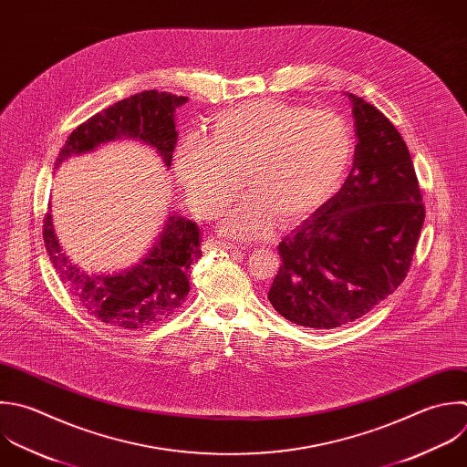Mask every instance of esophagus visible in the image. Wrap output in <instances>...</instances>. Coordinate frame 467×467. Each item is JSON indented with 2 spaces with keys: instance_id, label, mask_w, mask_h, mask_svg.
Listing matches in <instances>:
<instances>
[{
  "instance_id": "obj_1",
  "label": "esophagus",
  "mask_w": 467,
  "mask_h": 467,
  "mask_svg": "<svg viewBox=\"0 0 467 467\" xmlns=\"http://www.w3.org/2000/svg\"><path fill=\"white\" fill-rule=\"evenodd\" d=\"M204 248L206 250H213V248H224V250H239V246L235 243H228V241H221L215 237H208L204 241Z\"/></svg>"
}]
</instances>
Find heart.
Here are the masks:
<instances>
[{
  "instance_id": "1",
  "label": "heart",
  "mask_w": 467,
  "mask_h": 467,
  "mask_svg": "<svg viewBox=\"0 0 467 467\" xmlns=\"http://www.w3.org/2000/svg\"><path fill=\"white\" fill-rule=\"evenodd\" d=\"M352 159L354 135L341 117L263 99L219 113L210 140L199 133L182 139L175 175L201 217L221 213L244 175L254 199L230 215L226 230L254 234L268 213L288 223L328 201Z\"/></svg>"
}]
</instances>
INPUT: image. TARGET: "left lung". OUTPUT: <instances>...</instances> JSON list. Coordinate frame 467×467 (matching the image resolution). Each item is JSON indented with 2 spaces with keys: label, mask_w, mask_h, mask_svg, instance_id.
Wrapping results in <instances>:
<instances>
[{
  "label": "left lung",
  "mask_w": 467,
  "mask_h": 467,
  "mask_svg": "<svg viewBox=\"0 0 467 467\" xmlns=\"http://www.w3.org/2000/svg\"><path fill=\"white\" fill-rule=\"evenodd\" d=\"M358 144L341 190L277 244L272 306L308 328L356 321L407 277L425 219L409 150L374 106L348 95Z\"/></svg>",
  "instance_id": "obj_1"
}]
</instances>
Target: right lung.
Listing matches in <instances>:
<instances>
[{
  "label": "right lung",
  "instance_id": "obj_1",
  "mask_svg": "<svg viewBox=\"0 0 467 467\" xmlns=\"http://www.w3.org/2000/svg\"><path fill=\"white\" fill-rule=\"evenodd\" d=\"M188 97L166 91H142L97 113L80 124L60 150L57 166L75 153L126 137L142 140L171 164L177 131L173 113ZM44 243L51 263L88 314L102 323L126 330L148 328L168 319L186 301L192 266L201 259V230L195 223L171 215L159 243L133 268L117 275H88L62 254L51 213L44 217Z\"/></svg>",
  "mask_w": 467,
  "mask_h": 467
}]
</instances>
